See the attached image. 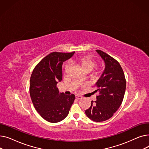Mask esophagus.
I'll return each instance as SVG.
<instances>
[{"instance_id": "1", "label": "esophagus", "mask_w": 149, "mask_h": 149, "mask_svg": "<svg viewBox=\"0 0 149 149\" xmlns=\"http://www.w3.org/2000/svg\"><path fill=\"white\" fill-rule=\"evenodd\" d=\"M75 98L77 99V100H80L82 98V97L81 96H79V95H75Z\"/></svg>"}]
</instances>
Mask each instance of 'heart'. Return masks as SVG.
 <instances>
[{"instance_id":"1","label":"heart","mask_w":149,"mask_h":149,"mask_svg":"<svg viewBox=\"0 0 149 149\" xmlns=\"http://www.w3.org/2000/svg\"><path fill=\"white\" fill-rule=\"evenodd\" d=\"M72 61L74 63L79 65L83 71H91L96 66L97 63L95 59H93L90 56H77L72 58ZM69 65L67 64L65 66V70H67L69 69ZM82 79H80V81H81Z\"/></svg>"}]
</instances>
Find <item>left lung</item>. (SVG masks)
<instances>
[{
	"instance_id": "1",
	"label": "left lung",
	"mask_w": 149,
	"mask_h": 149,
	"mask_svg": "<svg viewBox=\"0 0 149 149\" xmlns=\"http://www.w3.org/2000/svg\"><path fill=\"white\" fill-rule=\"evenodd\" d=\"M96 51L105 63V69L96 83L97 100L91 101V107L85 113L89 118L96 122L106 121L113 115L121 106L126 88L123 70L118 61L104 52Z\"/></svg>"
}]
</instances>
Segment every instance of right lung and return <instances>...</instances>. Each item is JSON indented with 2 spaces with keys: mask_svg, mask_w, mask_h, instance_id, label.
<instances>
[{
  "mask_svg": "<svg viewBox=\"0 0 149 149\" xmlns=\"http://www.w3.org/2000/svg\"><path fill=\"white\" fill-rule=\"evenodd\" d=\"M75 52H53L34 68L30 78L29 93L36 110L43 119L58 123L68 116L75 95L59 93L57 84L62 80L63 63Z\"/></svg>",
  "mask_w": 149,
  "mask_h": 149,
  "instance_id": "right-lung-1",
  "label": "right lung"
}]
</instances>
